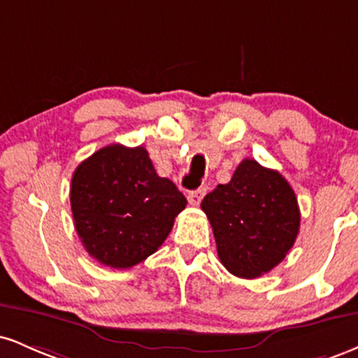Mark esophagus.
I'll return each mask as SVG.
<instances>
[{"instance_id":"esophagus-1","label":"esophagus","mask_w":358,"mask_h":358,"mask_svg":"<svg viewBox=\"0 0 358 358\" xmlns=\"http://www.w3.org/2000/svg\"><path fill=\"white\" fill-rule=\"evenodd\" d=\"M203 193H205V192L202 190V188H199V190H192V192H188V195H187L188 202H190L192 205H199L200 202H202Z\"/></svg>"}]
</instances>
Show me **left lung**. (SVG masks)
<instances>
[{"instance_id":"obj_1","label":"left lung","mask_w":358,"mask_h":358,"mask_svg":"<svg viewBox=\"0 0 358 358\" xmlns=\"http://www.w3.org/2000/svg\"><path fill=\"white\" fill-rule=\"evenodd\" d=\"M200 207L212 225L220 262L245 279L276 268L293 248L301 220L285 176L249 158L231 182L207 193Z\"/></svg>"}]
</instances>
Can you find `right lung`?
Here are the masks:
<instances>
[{"label":"right lung","mask_w":358,"mask_h":358,"mask_svg":"<svg viewBox=\"0 0 358 358\" xmlns=\"http://www.w3.org/2000/svg\"><path fill=\"white\" fill-rule=\"evenodd\" d=\"M71 207L90 256L127 269L158 250L187 199L171 180L158 176L145 148L116 143L76 168Z\"/></svg>","instance_id":"1"}]
</instances>
